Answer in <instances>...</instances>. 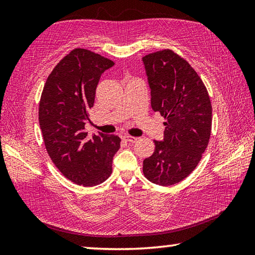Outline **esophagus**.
I'll return each mask as SVG.
<instances>
[{"label": "esophagus", "instance_id": "1", "mask_svg": "<svg viewBox=\"0 0 255 255\" xmlns=\"http://www.w3.org/2000/svg\"><path fill=\"white\" fill-rule=\"evenodd\" d=\"M123 139H124V140H126L127 143H131V144H132V143H136L138 138H137V137H133V136L125 135V136H123Z\"/></svg>", "mask_w": 255, "mask_h": 255}]
</instances>
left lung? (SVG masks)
Returning a JSON list of instances; mask_svg holds the SVG:
<instances>
[{"label":"left lung","mask_w":255,"mask_h":255,"mask_svg":"<svg viewBox=\"0 0 255 255\" xmlns=\"http://www.w3.org/2000/svg\"><path fill=\"white\" fill-rule=\"evenodd\" d=\"M150 106L165 118L163 140H154L144 175L158 185L182 181L196 169L208 145L211 103L207 89L187 60L170 49L143 57Z\"/></svg>","instance_id":"8db88e82"}]
</instances>
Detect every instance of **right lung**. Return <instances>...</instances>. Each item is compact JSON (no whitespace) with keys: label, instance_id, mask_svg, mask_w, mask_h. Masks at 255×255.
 <instances>
[{"label":"right lung","instance_id":"right-lung-1","mask_svg":"<svg viewBox=\"0 0 255 255\" xmlns=\"http://www.w3.org/2000/svg\"><path fill=\"white\" fill-rule=\"evenodd\" d=\"M114 65L101 55L76 48L55 66L41 93L39 124L47 152L64 176L84 187L109 178L120 148L118 136L88 137L85 131L99 80Z\"/></svg>","mask_w":255,"mask_h":255}]
</instances>
